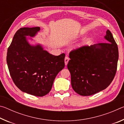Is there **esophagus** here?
I'll return each instance as SVG.
<instances>
[{"mask_svg": "<svg viewBox=\"0 0 124 124\" xmlns=\"http://www.w3.org/2000/svg\"><path fill=\"white\" fill-rule=\"evenodd\" d=\"M69 60H70V58H68V57L66 56V57L64 58V63H65V65H66V66H67V64H68Z\"/></svg>", "mask_w": 124, "mask_h": 124, "instance_id": "esophagus-1", "label": "esophagus"}]
</instances>
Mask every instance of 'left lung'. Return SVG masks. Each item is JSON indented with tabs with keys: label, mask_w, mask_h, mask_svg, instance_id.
<instances>
[{
	"label": "left lung",
	"mask_w": 124,
	"mask_h": 124,
	"mask_svg": "<svg viewBox=\"0 0 124 124\" xmlns=\"http://www.w3.org/2000/svg\"><path fill=\"white\" fill-rule=\"evenodd\" d=\"M104 38L107 43L83 46L70 52L67 68L73 89L80 95L91 96L106 89L115 77L118 47L108 29Z\"/></svg>",
	"instance_id": "1"
}]
</instances>
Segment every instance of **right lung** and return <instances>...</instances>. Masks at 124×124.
I'll use <instances>...</instances> for the list:
<instances>
[{"label":"right lung","instance_id":"1","mask_svg":"<svg viewBox=\"0 0 124 124\" xmlns=\"http://www.w3.org/2000/svg\"><path fill=\"white\" fill-rule=\"evenodd\" d=\"M40 31L39 27L18 29L8 49L7 62L12 80L18 89L42 97L50 91L56 75L64 68L65 54L52 55L40 44L29 43Z\"/></svg>","mask_w":124,"mask_h":124}]
</instances>
